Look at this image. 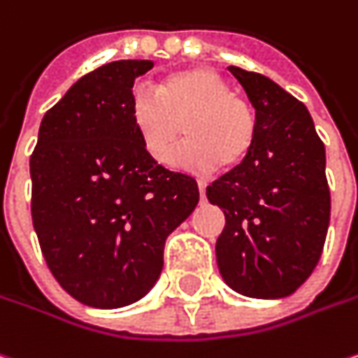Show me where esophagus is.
Masks as SVG:
<instances>
[{
    "label": "esophagus",
    "mask_w": 358,
    "mask_h": 358,
    "mask_svg": "<svg viewBox=\"0 0 358 358\" xmlns=\"http://www.w3.org/2000/svg\"><path fill=\"white\" fill-rule=\"evenodd\" d=\"M198 190H200V198L206 196V182H198Z\"/></svg>",
    "instance_id": "1"
}]
</instances>
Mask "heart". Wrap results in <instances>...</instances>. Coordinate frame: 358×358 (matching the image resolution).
Segmentation results:
<instances>
[{
  "mask_svg": "<svg viewBox=\"0 0 358 358\" xmlns=\"http://www.w3.org/2000/svg\"><path fill=\"white\" fill-rule=\"evenodd\" d=\"M134 128L150 158L160 166L180 160L190 170L210 172L241 166L257 140V112L232 94V86L210 68H186L168 73L158 86L138 84L130 100Z\"/></svg>",
  "mask_w": 358,
  "mask_h": 358,
  "instance_id": "b5f03b06",
  "label": "heart"
}]
</instances>
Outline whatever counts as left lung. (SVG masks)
Segmentation results:
<instances>
[{
  "label": "left lung",
  "instance_id": "8db88e82",
  "mask_svg": "<svg viewBox=\"0 0 358 358\" xmlns=\"http://www.w3.org/2000/svg\"><path fill=\"white\" fill-rule=\"evenodd\" d=\"M228 70L255 106L258 130L248 158L206 188L226 218L216 262L232 290L282 299L322 255L331 220L324 144L303 101L262 73Z\"/></svg>",
  "mask_w": 358,
  "mask_h": 358
}]
</instances>
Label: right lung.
<instances>
[{"label": "right lung", "mask_w": 358, "mask_h": 358, "mask_svg": "<svg viewBox=\"0 0 358 358\" xmlns=\"http://www.w3.org/2000/svg\"><path fill=\"white\" fill-rule=\"evenodd\" d=\"M152 66L120 59L80 78L45 112L29 158L43 258L68 294L96 308L148 294L168 234L200 198L196 180L154 162L134 128V80Z\"/></svg>", "instance_id": "right-lung-1"}]
</instances>
